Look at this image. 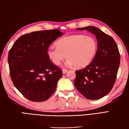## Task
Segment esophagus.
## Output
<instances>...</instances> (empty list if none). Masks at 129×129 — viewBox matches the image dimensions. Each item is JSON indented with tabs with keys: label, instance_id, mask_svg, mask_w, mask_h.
I'll return each mask as SVG.
<instances>
[{
	"label": "esophagus",
	"instance_id": "34e87169",
	"mask_svg": "<svg viewBox=\"0 0 129 129\" xmlns=\"http://www.w3.org/2000/svg\"><path fill=\"white\" fill-rule=\"evenodd\" d=\"M67 71H68V70H67V69H63V70H62V72L63 74H65Z\"/></svg>",
	"mask_w": 129,
	"mask_h": 129
}]
</instances>
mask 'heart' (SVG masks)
Here are the masks:
<instances>
[{
  "mask_svg": "<svg viewBox=\"0 0 129 129\" xmlns=\"http://www.w3.org/2000/svg\"><path fill=\"white\" fill-rule=\"evenodd\" d=\"M47 50V54L53 63L59 65L66 54L67 64L77 68L86 66L94 57L97 50L95 40L91 36L74 35L59 39Z\"/></svg>",
  "mask_w": 129,
  "mask_h": 129,
  "instance_id": "b5f03b06",
  "label": "heart"
}]
</instances>
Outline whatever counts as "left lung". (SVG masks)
<instances>
[{"instance_id": "1", "label": "left lung", "mask_w": 129, "mask_h": 129, "mask_svg": "<svg viewBox=\"0 0 129 129\" xmlns=\"http://www.w3.org/2000/svg\"><path fill=\"white\" fill-rule=\"evenodd\" d=\"M77 30L88 31L95 35L98 49L90 63L76 71L75 86L86 99H100L110 93L115 84L120 63L118 47L111 36L96 27L87 26Z\"/></svg>"}]
</instances>
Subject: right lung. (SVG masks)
<instances>
[{
  "mask_svg": "<svg viewBox=\"0 0 129 129\" xmlns=\"http://www.w3.org/2000/svg\"><path fill=\"white\" fill-rule=\"evenodd\" d=\"M58 29L20 36L9 50V74L14 86L28 100L43 102L54 93L62 71L50 61L47 50L62 36Z\"/></svg>",
  "mask_w": 129,
  "mask_h": 129,
  "instance_id": "right-lung-1",
  "label": "right lung"
}]
</instances>
